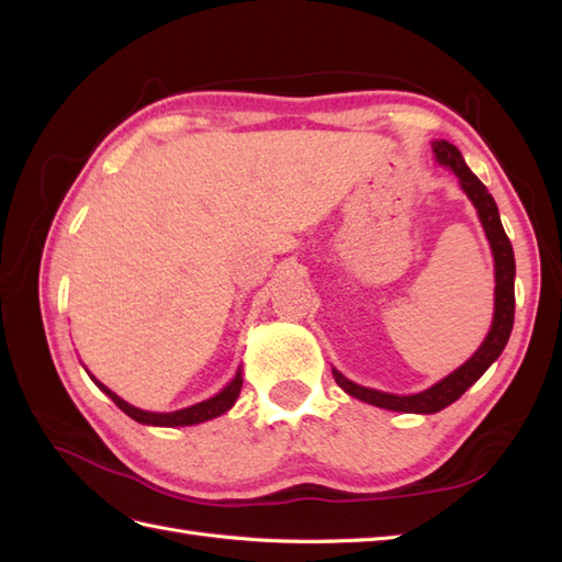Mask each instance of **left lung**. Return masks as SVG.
<instances>
[{
    "label": "left lung",
    "mask_w": 562,
    "mask_h": 562,
    "mask_svg": "<svg viewBox=\"0 0 562 562\" xmlns=\"http://www.w3.org/2000/svg\"><path fill=\"white\" fill-rule=\"evenodd\" d=\"M437 161L449 166V169L459 176V183L465 190V195L479 210V217L483 222V229L487 241L493 248L495 258V318L493 328L487 333V338L479 348L469 362L461 364L457 372H451L447 379H441L439 384L427 389L423 393H415V396H396V393H384L374 389H364L352 384L350 379H345L340 372L333 369V376H336L338 386L350 393V396L360 398L364 403L379 405V408L386 411H398V413H437L447 408L457 398L463 396V391L471 384H475L483 376V372L491 367L499 352L505 350L509 340L512 326H515V250H512L509 238L503 229V222H499V212L493 195L487 193V188L479 181L469 166H465L461 151L451 145V142L439 139L432 145Z\"/></svg>",
    "instance_id": "8db88e82"
}]
</instances>
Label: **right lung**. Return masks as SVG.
<instances>
[{
  "label": "right lung",
  "mask_w": 562,
  "mask_h": 562,
  "mask_svg": "<svg viewBox=\"0 0 562 562\" xmlns=\"http://www.w3.org/2000/svg\"><path fill=\"white\" fill-rule=\"evenodd\" d=\"M93 379V376H91ZM97 381V379H93ZM241 372H236V376L232 379V384L222 389L217 396H212L210 401H202L198 405H190V408H183V411H176V413H147V411H139L135 408V405L125 403L121 396H115V393L111 389H105L103 384L97 386L109 393V396L113 398V403L121 408L123 413H127L133 420L142 423V425H159V427H181V425H198V423H205V420H212V417H217L222 413H226L234 405V401L238 398V393H241Z\"/></svg>",
  "instance_id": "obj_1"
}]
</instances>
